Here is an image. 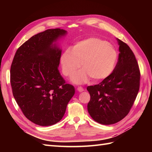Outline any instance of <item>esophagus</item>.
Instances as JSON below:
<instances>
[{
    "label": "esophagus",
    "mask_w": 152,
    "mask_h": 152,
    "mask_svg": "<svg viewBox=\"0 0 152 152\" xmlns=\"http://www.w3.org/2000/svg\"><path fill=\"white\" fill-rule=\"evenodd\" d=\"M77 90H78L79 92H82V91H83V88H82V87H78V88H77Z\"/></svg>",
    "instance_id": "obj_1"
}]
</instances>
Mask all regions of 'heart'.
<instances>
[{
    "instance_id": "obj_1",
    "label": "heart",
    "mask_w": 152,
    "mask_h": 152,
    "mask_svg": "<svg viewBox=\"0 0 152 152\" xmlns=\"http://www.w3.org/2000/svg\"><path fill=\"white\" fill-rule=\"evenodd\" d=\"M118 59L115 48L98 38H89L76 43L72 50H66L61 57L64 76H70L79 69H83L72 77L75 83L88 82L90 78L98 82L107 78L114 70Z\"/></svg>"
}]
</instances>
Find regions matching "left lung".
<instances>
[{"mask_svg": "<svg viewBox=\"0 0 152 152\" xmlns=\"http://www.w3.org/2000/svg\"><path fill=\"white\" fill-rule=\"evenodd\" d=\"M118 61L111 75L97 85L88 86V110L102 125L114 124L127 115L140 88V73L133 51L118 38Z\"/></svg>", "mask_w": 152, "mask_h": 152, "instance_id": "1", "label": "left lung"}]
</instances>
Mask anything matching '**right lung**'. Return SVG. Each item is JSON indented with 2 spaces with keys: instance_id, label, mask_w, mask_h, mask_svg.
<instances>
[{
  "instance_id": "add662e5",
  "label": "right lung",
  "mask_w": 152,
  "mask_h": 152,
  "mask_svg": "<svg viewBox=\"0 0 152 152\" xmlns=\"http://www.w3.org/2000/svg\"><path fill=\"white\" fill-rule=\"evenodd\" d=\"M66 33L53 28L34 35L18 48L12 61L13 95L25 117L38 125L59 122L75 93L58 69L62 51L56 42Z\"/></svg>"
}]
</instances>
